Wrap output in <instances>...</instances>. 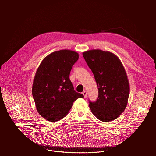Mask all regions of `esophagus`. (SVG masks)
Instances as JSON below:
<instances>
[{
    "mask_svg": "<svg viewBox=\"0 0 156 156\" xmlns=\"http://www.w3.org/2000/svg\"><path fill=\"white\" fill-rule=\"evenodd\" d=\"M83 96H84V98H86V96H87V93H86V91H84L83 92Z\"/></svg>",
    "mask_w": 156,
    "mask_h": 156,
    "instance_id": "obj_1",
    "label": "esophagus"
}]
</instances>
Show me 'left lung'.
I'll return each mask as SVG.
<instances>
[{
    "mask_svg": "<svg viewBox=\"0 0 156 156\" xmlns=\"http://www.w3.org/2000/svg\"><path fill=\"white\" fill-rule=\"evenodd\" d=\"M83 55L98 87L97 100H89L91 112L101 121H112L123 112L129 97V85L123 66L115 54L108 51L91 50Z\"/></svg>",
    "mask_w": 156,
    "mask_h": 156,
    "instance_id": "left-lung-1",
    "label": "left lung"
}]
</instances>
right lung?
<instances>
[{"instance_id":"1","label":"right lung","mask_w":156,"mask_h":156,"mask_svg":"<svg viewBox=\"0 0 156 156\" xmlns=\"http://www.w3.org/2000/svg\"><path fill=\"white\" fill-rule=\"evenodd\" d=\"M79 55L70 50L51 53L43 59L36 71L32 88L38 113L50 122H57L68 114L73 102L83 98L76 92L69 76Z\"/></svg>"}]
</instances>
